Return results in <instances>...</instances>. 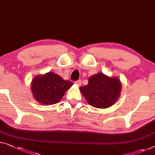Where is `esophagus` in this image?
Masks as SVG:
<instances>
[{
    "mask_svg": "<svg viewBox=\"0 0 155 155\" xmlns=\"http://www.w3.org/2000/svg\"><path fill=\"white\" fill-rule=\"evenodd\" d=\"M75 84H77L78 86H80L81 85V80H78V81H75Z\"/></svg>",
    "mask_w": 155,
    "mask_h": 155,
    "instance_id": "esophagus-1",
    "label": "esophagus"
}]
</instances>
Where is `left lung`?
Wrapping results in <instances>:
<instances>
[{
	"instance_id": "left-lung-1",
	"label": "left lung",
	"mask_w": 155,
	"mask_h": 155,
	"mask_svg": "<svg viewBox=\"0 0 155 155\" xmlns=\"http://www.w3.org/2000/svg\"><path fill=\"white\" fill-rule=\"evenodd\" d=\"M80 91L92 107L105 108L112 106L119 97L121 84L117 78L99 73L92 76L88 84L81 87Z\"/></svg>"
}]
</instances>
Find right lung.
Returning a JSON list of instances; mask_svg holds the SVG:
<instances>
[{
	"instance_id": "1",
	"label": "right lung",
	"mask_w": 155,
	"mask_h": 155,
	"mask_svg": "<svg viewBox=\"0 0 155 155\" xmlns=\"http://www.w3.org/2000/svg\"><path fill=\"white\" fill-rule=\"evenodd\" d=\"M73 85L59 75L48 72L35 77L31 90L35 99L42 104H53L61 100L65 92Z\"/></svg>"
}]
</instances>
